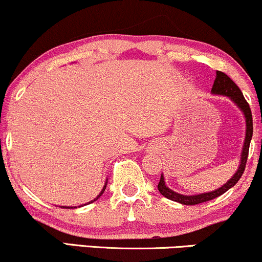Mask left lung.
I'll use <instances>...</instances> for the list:
<instances>
[{
  "label": "left lung",
  "instance_id": "obj_1",
  "mask_svg": "<svg viewBox=\"0 0 262 262\" xmlns=\"http://www.w3.org/2000/svg\"><path fill=\"white\" fill-rule=\"evenodd\" d=\"M211 92L214 95H222L227 96L233 101L235 104L238 105V108L241 109L242 112L244 113L245 115V122H247V132H245V140H244V146L243 150H242V157H241V165L238 167L237 172L232 176L231 180H228L227 182L225 183L224 186L217 188L216 190H212V192L209 193H203V194L198 195H182L180 193L173 192L170 188H167L165 186V182H164V177H160L159 183H158V189L164 196H166L167 199L173 200V202L181 203V204L185 205H196L200 204V203L209 202V200H212L217 196L224 194L225 192H227L228 189L232 188L235 183L239 181V179L243 175L245 165H247L248 160V154H249V146L251 137H253V115H251L250 106L248 104V102L245 101L243 93L239 90L233 80H231V77H228L224 72H216V79L214 81V85H212Z\"/></svg>",
  "mask_w": 262,
  "mask_h": 262
}]
</instances>
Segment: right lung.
Listing matches in <instances>:
<instances>
[{
	"label": "right lung",
	"mask_w": 262,
	"mask_h": 262,
	"mask_svg": "<svg viewBox=\"0 0 262 262\" xmlns=\"http://www.w3.org/2000/svg\"><path fill=\"white\" fill-rule=\"evenodd\" d=\"M104 190H105V186H104V187H103V189H102V192H101V193H99V195H98V196H97V198H96V199H95V200H97V199H98V198H99V196H101V195H102V194H103V192H104ZM92 202H93V200H92ZM92 202H91V203H92ZM89 204H90V203H89ZM69 209H70V208H69Z\"/></svg>",
	"instance_id": "right-lung-1"
}]
</instances>
